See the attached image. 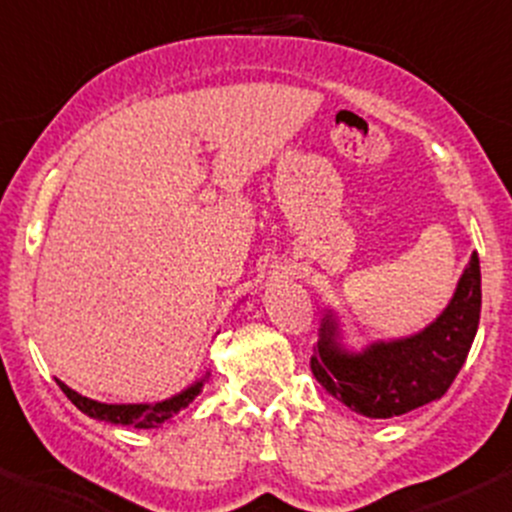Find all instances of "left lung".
<instances>
[{
    "instance_id": "1",
    "label": "left lung",
    "mask_w": 512,
    "mask_h": 512,
    "mask_svg": "<svg viewBox=\"0 0 512 512\" xmlns=\"http://www.w3.org/2000/svg\"><path fill=\"white\" fill-rule=\"evenodd\" d=\"M478 322L480 262L478 252H473L453 299L423 332L394 342H376L364 352H347L337 339V322L327 314L309 366L314 379L356 414L404 416L446 394L466 364Z\"/></svg>"
}]
</instances>
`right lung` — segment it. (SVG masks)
<instances>
[{"label":"right lung","instance_id":"1","mask_svg":"<svg viewBox=\"0 0 512 512\" xmlns=\"http://www.w3.org/2000/svg\"><path fill=\"white\" fill-rule=\"evenodd\" d=\"M205 379H208V376H205ZM205 379L195 381L193 386H188L185 391H180L178 396L158 401V404H101V401L89 399V396L76 394V391L69 389L64 381L56 379V384L61 386V391H64L66 396H69L71 404H74L79 411H84L86 416L98 418V421L116 423V426L158 428L160 423H165L168 418H173L180 409H185V406H188L190 401L200 394V391H203Z\"/></svg>","mask_w":512,"mask_h":512}]
</instances>
